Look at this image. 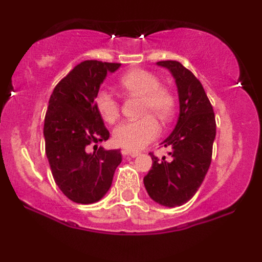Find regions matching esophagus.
<instances>
[{"instance_id":"1","label":"esophagus","mask_w":262,"mask_h":262,"mask_svg":"<svg viewBox=\"0 0 262 262\" xmlns=\"http://www.w3.org/2000/svg\"><path fill=\"white\" fill-rule=\"evenodd\" d=\"M122 154H123V156H128V158H137V156L139 155V152H138V151H130V150H127V149H123Z\"/></svg>"}]
</instances>
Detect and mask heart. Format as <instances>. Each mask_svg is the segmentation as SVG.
<instances>
[{
    "instance_id": "1",
    "label": "heart",
    "mask_w": 262,
    "mask_h": 262,
    "mask_svg": "<svg viewBox=\"0 0 262 262\" xmlns=\"http://www.w3.org/2000/svg\"><path fill=\"white\" fill-rule=\"evenodd\" d=\"M118 85L125 93L141 96V113H152L159 121L167 124L176 114V98L167 87L160 85L158 76L143 69H133L119 77ZM95 106L101 118L113 123L119 116V103L107 90L95 96ZM160 133V125L154 116H145L137 121H124L113 130V141L127 150H139L148 145Z\"/></svg>"
}]
</instances>
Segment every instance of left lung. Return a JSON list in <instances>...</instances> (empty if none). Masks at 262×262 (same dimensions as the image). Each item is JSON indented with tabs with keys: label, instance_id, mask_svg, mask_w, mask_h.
<instances>
[{
	"label": "left lung",
	"instance_id": "8db88e82",
	"mask_svg": "<svg viewBox=\"0 0 262 262\" xmlns=\"http://www.w3.org/2000/svg\"><path fill=\"white\" fill-rule=\"evenodd\" d=\"M175 77L180 117L173 132L161 143L170 148L171 161L159 160L150 152L152 166L144 177L149 196L166 207L182 206L202 185L212 161L215 117L201 81L181 62L158 61Z\"/></svg>",
	"mask_w": 262,
	"mask_h": 262
}]
</instances>
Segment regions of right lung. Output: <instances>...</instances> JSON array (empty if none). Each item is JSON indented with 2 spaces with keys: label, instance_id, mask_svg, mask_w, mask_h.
<instances>
[{
  "label": "right lung",
  "instance_id": "add662e5",
  "mask_svg": "<svg viewBox=\"0 0 262 262\" xmlns=\"http://www.w3.org/2000/svg\"><path fill=\"white\" fill-rule=\"evenodd\" d=\"M118 62L86 60L55 86L44 119L45 152L58 187L73 202L100 201L112 185L121 164V150H104L93 144L110 138L95 106V96Z\"/></svg>",
  "mask_w": 262,
  "mask_h": 262
}]
</instances>
